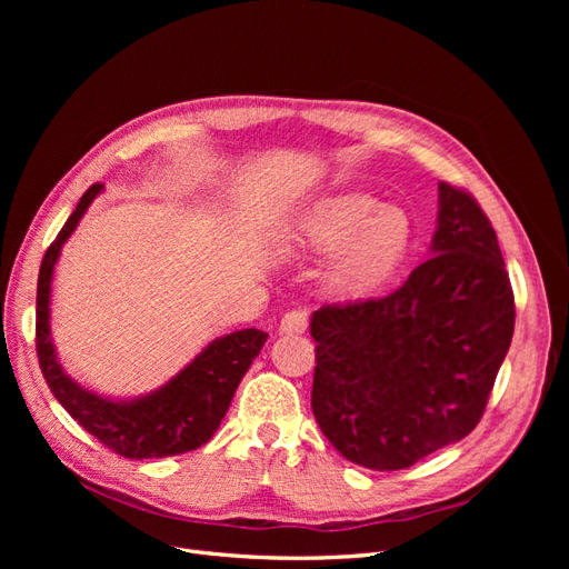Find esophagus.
<instances>
[{
	"label": "esophagus",
	"mask_w": 569,
	"mask_h": 569,
	"mask_svg": "<svg viewBox=\"0 0 569 569\" xmlns=\"http://www.w3.org/2000/svg\"><path fill=\"white\" fill-rule=\"evenodd\" d=\"M306 327H308V313L301 311V308L284 313L282 320H280V332L282 335H301V332H306Z\"/></svg>",
	"instance_id": "obj_1"
}]
</instances>
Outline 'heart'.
<instances>
[{
    "label": "heart",
    "instance_id": "heart-1",
    "mask_svg": "<svg viewBox=\"0 0 569 569\" xmlns=\"http://www.w3.org/2000/svg\"><path fill=\"white\" fill-rule=\"evenodd\" d=\"M410 244V220L396 206L347 192L316 201L299 220L289 249L295 253H335L325 280L335 295L356 297L387 282Z\"/></svg>",
    "mask_w": 569,
    "mask_h": 569
}]
</instances>
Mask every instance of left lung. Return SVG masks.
I'll return each instance as SVG.
<instances>
[{"label": "left lung", "mask_w": 569, "mask_h": 569, "mask_svg": "<svg viewBox=\"0 0 569 569\" xmlns=\"http://www.w3.org/2000/svg\"><path fill=\"white\" fill-rule=\"evenodd\" d=\"M515 299L489 218L439 182L429 258L385 299L322 306L313 416L335 449L403 470L468 437L510 349Z\"/></svg>", "instance_id": "1"}]
</instances>
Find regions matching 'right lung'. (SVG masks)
<instances>
[{
    "mask_svg": "<svg viewBox=\"0 0 569 569\" xmlns=\"http://www.w3.org/2000/svg\"><path fill=\"white\" fill-rule=\"evenodd\" d=\"M104 192V184H92L66 220L59 237L47 249L38 278V358L44 380L68 410L107 449L123 458H166L194 451L209 441L226 418L232 396L247 375L253 358L268 339L261 330H239L213 339L166 385L134 399H111L78 385L68 375L51 341L49 303L51 278L63 244L78 228L90 203Z\"/></svg>",
    "mask_w": 569,
    "mask_h": 569,
    "instance_id": "obj_1",
    "label": "right lung"
}]
</instances>
